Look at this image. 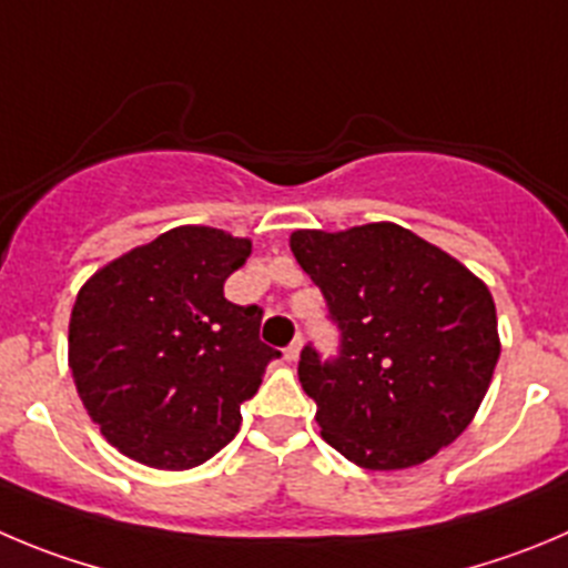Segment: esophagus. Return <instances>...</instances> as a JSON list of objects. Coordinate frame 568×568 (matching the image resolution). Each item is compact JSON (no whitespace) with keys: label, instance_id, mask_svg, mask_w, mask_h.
I'll use <instances>...</instances> for the list:
<instances>
[{"label":"esophagus","instance_id":"esophagus-1","mask_svg":"<svg viewBox=\"0 0 568 568\" xmlns=\"http://www.w3.org/2000/svg\"><path fill=\"white\" fill-rule=\"evenodd\" d=\"M300 349H302V338H294V342L285 347V362H296V358H300Z\"/></svg>","mask_w":568,"mask_h":568}]
</instances>
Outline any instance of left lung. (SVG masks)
Listing matches in <instances>:
<instances>
[{
    "label": "left lung",
    "instance_id": "8db88e82",
    "mask_svg": "<svg viewBox=\"0 0 568 568\" xmlns=\"http://www.w3.org/2000/svg\"><path fill=\"white\" fill-rule=\"evenodd\" d=\"M291 252L342 336L333 358L302 347L296 369L322 437L367 470L412 468L452 445L474 420L501 353L487 285L386 221L296 230Z\"/></svg>",
    "mask_w": 568,
    "mask_h": 568
}]
</instances>
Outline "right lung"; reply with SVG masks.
<instances>
[{"mask_svg": "<svg viewBox=\"0 0 568 568\" xmlns=\"http://www.w3.org/2000/svg\"><path fill=\"white\" fill-rule=\"evenodd\" d=\"M252 241L176 226L87 280L69 320V367L89 417L116 452L148 468L206 463L241 428L280 349L260 342L257 305L224 283Z\"/></svg>", "mask_w": 568, "mask_h": 568, "instance_id": "1", "label": "right lung"}]
</instances>
